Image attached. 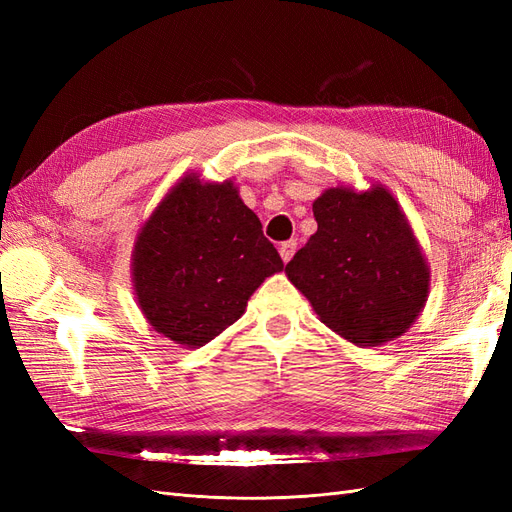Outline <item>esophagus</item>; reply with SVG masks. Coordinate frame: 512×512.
<instances>
[{
	"mask_svg": "<svg viewBox=\"0 0 512 512\" xmlns=\"http://www.w3.org/2000/svg\"><path fill=\"white\" fill-rule=\"evenodd\" d=\"M294 252H297V241H294V239L284 241V243L280 245V256H282L284 262H290V258L294 256Z\"/></svg>",
	"mask_w": 512,
	"mask_h": 512,
	"instance_id": "34e87169",
	"label": "esophagus"
}]
</instances>
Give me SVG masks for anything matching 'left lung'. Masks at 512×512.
Listing matches in <instances>:
<instances>
[{"label": "left lung", "instance_id": "1", "mask_svg": "<svg viewBox=\"0 0 512 512\" xmlns=\"http://www.w3.org/2000/svg\"><path fill=\"white\" fill-rule=\"evenodd\" d=\"M318 230L286 265L318 318L356 346H382L410 329L429 294V267L406 213L382 185L324 190Z\"/></svg>", "mask_w": 512, "mask_h": 512}]
</instances>
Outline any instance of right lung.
Here are the masks:
<instances>
[{
	"instance_id": "add662e5",
	"label": "right lung",
	"mask_w": 512,
	"mask_h": 512,
	"mask_svg": "<svg viewBox=\"0 0 512 512\" xmlns=\"http://www.w3.org/2000/svg\"><path fill=\"white\" fill-rule=\"evenodd\" d=\"M284 262L232 181L185 175L149 215L132 252L138 307L164 337L198 348L237 322Z\"/></svg>"
}]
</instances>
